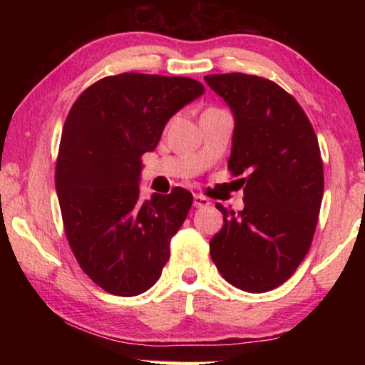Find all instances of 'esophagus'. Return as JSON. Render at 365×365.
Masks as SVG:
<instances>
[{
	"label": "esophagus",
	"mask_w": 365,
	"mask_h": 365,
	"mask_svg": "<svg viewBox=\"0 0 365 365\" xmlns=\"http://www.w3.org/2000/svg\"><path fill=\"white\" fill-rule=\"evenodd\" d=\"M209 199L207 197H204V196H199V194H196V196H194V207H206V206H209Z\"/></svg>",
	"instance_id": "1"
}]
</instances>
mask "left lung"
I'll use <instances>...</instances> for the list:
<instances>
[{"instance_id": "8db88e82", "label": "left lung", "mask_w": 365, "mask_h": 365, "mask_svg": "<svg viewBox=\"0 0 365 365\" xmlns=\"http://www.w3.org/2000/svg\"><path fill=\"white\" fill-rule=\"evenodd\" d=\"M232 109L227 169L242 176L244 209L221 204L224 226L209 242L229 284L267 292L296 272L311 247L324 194L321 149L304 109L271 79L244 73L204 76Z\"/></svg>"}]
</instances>
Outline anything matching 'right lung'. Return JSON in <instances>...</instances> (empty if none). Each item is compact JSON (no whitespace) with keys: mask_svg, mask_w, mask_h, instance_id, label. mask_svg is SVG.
Segmentation results:
<instances>
[{"mask_svg":"<svg viewBox=\"0 0 365 365\" xmlns=\"http://www.w3.org/2000/svg\"><path fill=\"white\" fill-rule=\"evenodd\" d=\"M202 93L191 78L123 73L84 89L64 121L56 161L64 232L79 267L109 294L146 292L166 266L192 194L174 187L143 201L141 158Z\"/></svg>","mask_w":365,"mask_h":365,"instance_id":"obj_1","label":"right lung"}]
</instances>
